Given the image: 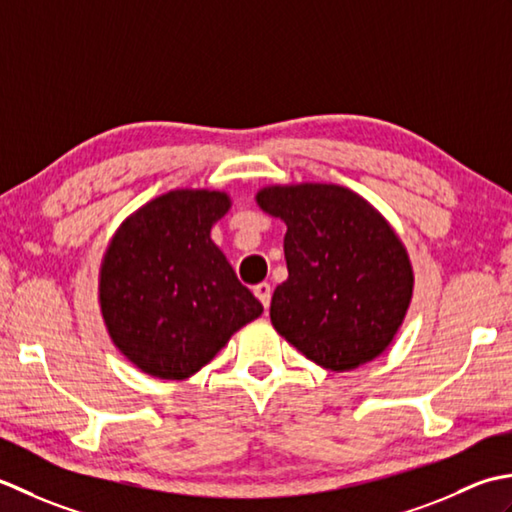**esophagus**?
I'll use <instances>...</instances> for the list:
<instances>
[{"label": "esophagus", "mask_w": 512, "mask_h": 512, "mask_svg": "<svg viewBox=\"0 0 512 512\" xmlns=\"http://www.w3.org/2000/svg\"><path fill=\"white\" fill-rule=\"evenodd\" d=\"M254 294H256V298L263 302V307L267 309L269 307V302H271V285L269 283H258L256 287H254Z\"/></svg>", "instance_id": "esophagus-1"}]
</instances>
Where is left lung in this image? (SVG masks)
<instances>
[{
    "instance_id": "obj_1",
    "label": "left lung",
    "mask_w": 512,
    "mask_h": 512,
    "mask_svg": "<svg viewBox=\"0 0 512 512\" xmlns=\"http://www.w3.org/2000/svg\"><path fill=\"white\" fill-rule=\"evenodd\" d=\"M256 201L287 225L289 278L271 298V325L331 371L378 358L413 294L409 256L389 223L340 185H274Z\"/></svg>"
}]
</instances>
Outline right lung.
Here are the masks:
<instances>
[{
  "label": "right lung",
  "instance_id": "1",
  "mask_svg": "<svg viewBox=\"0 0 512 512\" xmlns=\"http://www.w3.org/2000/svg\"><path fill=\"white\" fill-rule=\"evenodd\" d=\"M227 210L221 192H168L121 225L103 258L99 296L110 338L154 378H190L263 314L210 238Z\"/></svg>",
  "mask_w": 512,
  "mask_h": 512
}]
</instances>
